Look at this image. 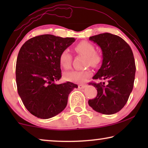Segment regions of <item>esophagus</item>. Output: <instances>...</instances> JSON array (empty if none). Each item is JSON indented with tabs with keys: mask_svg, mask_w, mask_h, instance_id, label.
I'll use <instances>...</instances> for the list:
<instances>
[{
	"mask_svg": "<svg viewBox=\"0 0 148 148\" xmlns=\"http://www.w3.org/2000/svg\"><path fill=\"white\" fill-rule=\"evenodd\" d=\"M87 86L86 85H84V84H79V86H78V88L79 89H84L85 87H86Z\"/></svg>",
	"mask_w": 148,
	"mask_h": 148,
	"instance_id": "34e87169",
	"label": "esophagus"
}]
</instances>
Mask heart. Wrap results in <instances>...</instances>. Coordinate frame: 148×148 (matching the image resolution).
Here are the masks:
<instances>
[{"mask_svg":"<svg viewBox=\"0 0 148 148\" xmlns=\"http://www.w3.org/2000/svg\"><path fill=\"white\" fill-rule=\"evenodd\" d=\"M77 53L86 57V66L91 65L96 66L101 61V56L99 53L95 51V46L87 41H82L77 44L74 47ZM59 63L62 68L69 69L71 66L72 56L68 49H64L59 56ZM91 74L88 70L86 71H72L64 74V78L66 80L76 83H82L87 79Z\"/></svg>","mask_w":148,"mask_h":148,"instance_id":"heart-1","label":"heart"}]
</instances>
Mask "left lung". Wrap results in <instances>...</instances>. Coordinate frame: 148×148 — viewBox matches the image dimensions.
<instances>
[{"instance_id":"left-lung-1","label":"left lung","mask_w":148,"mask_h":148,"mask_svg":"<svg viewBox=\"0 0 148 148\" xmlns=\"http://www.w3.org/2000/svg\"><path fill=\"white\" fill-rule=\"evenodd\" d=\"M89 40L98 45L102 53V65L92 78L108 83L89 84L96 87L97 95L88 104L102 114H116L124 107L133 88L136 66L132 49L121 37L108 32L91 36Z\"/></svg>"}]
</instances>
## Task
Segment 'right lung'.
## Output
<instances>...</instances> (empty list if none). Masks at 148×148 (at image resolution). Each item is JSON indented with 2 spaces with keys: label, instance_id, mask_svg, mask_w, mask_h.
Listing matches in <instances>:
<instances>
[{
  "label": "right lung",
  "instance_id": "right-lung-1",
  "mask_svg": "<svg viewBox=\"0 0 148 148\" xmlns=\"http://www.w3.org/2000/svg\"><path fill=\"white\" fill-rule=\"evenodd\" d=\"M74 38L43 34L29 39L17 56V91L24 106L33 116L49 119L66 108L69 94L77 86L71 82L57 84L61 77L59 56L74 42Z\"/></svg>",
  "mask_w": 148,
  "mask_h": 148
}]
</instances>
